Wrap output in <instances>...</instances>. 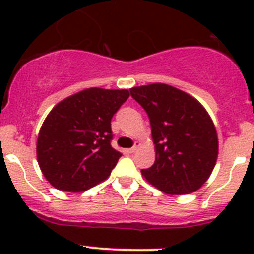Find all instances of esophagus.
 <instances>
[{"instance_id":"34e87169","label":"esophagus","mask_w":254,"mask_h":254,"mask_svg":"<svg viewBox=\"0 0 254 254\" xmlns=\"http://www.w3.org/2000/svg\"><path fill=\"white\" fill-rule=\"evenodd\" d=\"M140 147V142L139 141H136L135 142V145L132 146L131 148H129V150H127V153H134V152H136V150L137 148Z\"/></svg>"}]
</instances>
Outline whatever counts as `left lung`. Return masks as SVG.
<instances>
[{
	"label": "left lung",
	"instance_id": "8db88e82",
	"mask_svg": "<svg viewBox=\"0 0 254 254\" xmlns=\"http://www.w3.org/2000/svg\"><path fill=\"white\" fill-rule=\"evenodd\" d=\"M147 113L156 160L141 170L146 181L163 193L183 195L209 179L219 153L217 132L203 104L166 83L130 88Z\"/></svg>",
	"mask_w": 254,
	"mask_h": 254
}]
</instances>
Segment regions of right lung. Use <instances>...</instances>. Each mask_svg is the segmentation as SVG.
<instances>
[{
	"label": "right lung",
	"instance_id": "add662e5",
	"mask_svg": "<svg viewBox=\"0 0 254 254\" xmlns=\"http://www.w3.org/2000/svg\"><path fill=\"white\" fill-rule=\"evenodd\" d=\"M127 89L86 88L59 102L39 130L37 160L56 189L84 191L106 181L122 156L111 146V122Z\"/></svg>",
	"mask_w": 254,
	"mask_h": 254
}]
</instances>
